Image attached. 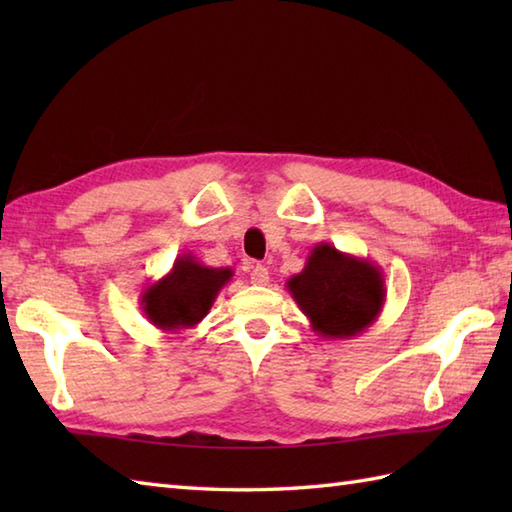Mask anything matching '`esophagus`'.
Instances as JSON below:
<instances>
[{
  "instance_id": "obj_1",
  "label": "esophagus",
  "mask_w": 512,
  "mask_h": 512,
  "mask_svg": "<svg viewBox=\"0 0 512 512\" xmlns=\"http://www.w3.org/2000/svg\"><path fill=\"white\" fill-rule=\"evenodd\" d=\"M268 281H270V275H268V268L266 266L257 264V266L250 268V284L268 286Z\"/></svg>"
}]
</instances>
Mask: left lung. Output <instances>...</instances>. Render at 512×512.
Listing matches in <instances>:
<instances>
[{
	"mask_svg": "<svg viewBox=\"0 0 512 512\" xmlns=\"http://www.w3.org/2000/svg\"><path fill=\"white\" fill-rule=\"evenodd\" d=\"M286 288L321 339H354L383 312L387 288L378 264L321 242Z\"/></svg>",
	"mask_w": 512,
	"mask_h": 512,
	"instance_id": "left-lung-1",
	"label": "left lung"
}]
</instances>
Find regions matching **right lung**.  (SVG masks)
Returning a JSON list of instances; mask_svg holds the SVG:
<instances>
[{"mask_svg":"<svg viewBox=\"0 0 512 512\" xmlns=\"http://www.w3.org/2000/svg\"><path fill=\"white\" fill-rule=\"evenodd\" d=\"M231 268L200 264L195 255H180L169 273L140 295L147 321L165 334H180L209 314L220 290L231 281Z\"/></svg>","mask_w":512,"mask_h":512,"instance_id":"right-lung-1","label":"right lung"}]
</instances>
